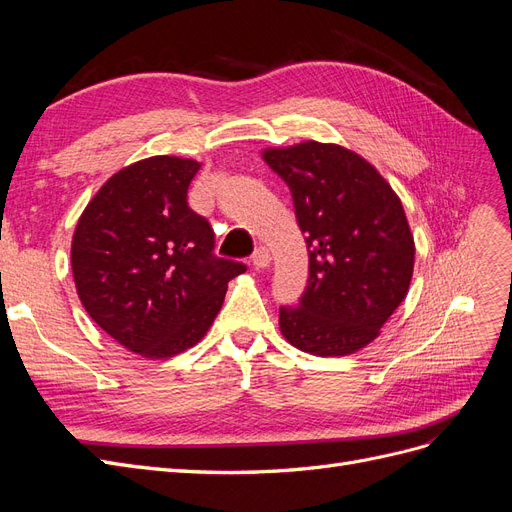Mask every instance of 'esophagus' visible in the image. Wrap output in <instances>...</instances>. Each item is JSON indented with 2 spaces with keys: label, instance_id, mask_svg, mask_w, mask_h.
Instances as JSON below:
<instances>
[{
  "label": "esophagus",
  "instance_id": "34e87169",
  "mask_svg": "<svg viewBox=\"0 0 512 512\" xmlns=\"http://www.w3.org/2000/svg\"><path fill=\"white\" fill-rule=\"evenodd\" d=\"M269 262H271V254L267 247H256L252 254V265L256 269H265V267H269Z\"/></svg>",
  "mask_w": 512,
  "mask_h": 512
}]
</instances>
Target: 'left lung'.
<instances>
[{
	"mask_svg": "<svg viewBox=\"0 0 512 512\" xmlns=\"http://www.w3.org/2000/svg\"><path fill=\"white\" fill-rule=\"evenodd\" d=\"M262 158L292 194L309 252L297 307H280L288 342L309 354L346 356L378 337L406 299L414 239L401 200L354 151L307 141Z\"/></svg>",
	"mask_w": 512,
	"mask_h": 512,
	"instance_id": "1",
	"label": "left lung"
}]
</instances>
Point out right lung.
<instances>
[{
    "mask_svg": "<svg viewBox=\"0 0 512 512\" xmlns=\"http://www.w3.org/2000/svg\"><path fill=\"white\" fill-rule=\"evenodd\" d=\"M200 164L153 156L121 168L85 207L72 237L79 299L100 329L147 359L198 344L243 262L213 254L211 224L190 209Z\"/></svg>",
    "mask_w": 512,
    "mask_h": 512,
    "instance_id": "1",
    "label": "right lung"
}]
</instances>
